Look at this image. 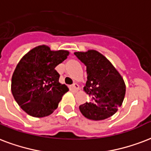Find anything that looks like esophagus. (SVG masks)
I'll use <instances>...</instances> for the list:
<instances>
[{"label":"esophagus","mask_w":151,"mask_h":151,"mask_svg":"<svg viewBox=\"0 0 151 151\" xmlns=\"http://www.w3.org/2000/svg\"><path fill=\"white\" fill-rule=\"evenodd\" d=\"M72 88H73L74 91H78L79 90V86H78L77 83H74L72 85Z\"/></svg>","instance_id":"34e87169"}]
</instances>
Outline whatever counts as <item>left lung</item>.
<instances>
[{"label":"left lung","instance_id":"obj_1","mask_svg":"<svg viewBox=\"0 0 151 151\" xmlns=\"http://www.w3.org/2000/svg\"><path fill=\"white\" fill-rule=\"evenodd\" d=\"M74 55L86 65L87 81L83 90L90 100L79 106L84 116L103 120L116 113L124 101V78L110 61L96 50L77 51Z\"/></svg>","mask_w":151,"mask_h":151}]
</instances>
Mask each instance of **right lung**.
Returning a JSON list of instances; mask_svg holds the SVG:
<instances>
[{
  "mask_svg": "<svg viewBox=\"0 0 151 151\" xmlns=\"http://www.w3.org/2000/svg\"><path fill=\"white\" fill-rule=\"evenodd\" d=\"M69 55L68 50H52L47 45H40L19 60L12 77L11 90L15 101L29 116H50L69 91L58 81L59 74L55 70Z\"/></svg>",
  "mask_w": 151,
  "mask_h": 151,
  "instance_id": "obj_1",
  "label": "right lung"
}]
</instances>
